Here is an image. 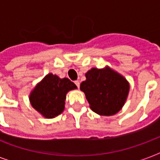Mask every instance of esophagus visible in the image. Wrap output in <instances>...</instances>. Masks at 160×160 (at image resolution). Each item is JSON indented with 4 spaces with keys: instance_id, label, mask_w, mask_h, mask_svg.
<instances>
[{
    "instance_id": "obj_1",
    "label": "esophagus",
    "mask_w": 160,
    "mask_h": 160,
    "mask_svg": "<svg viewBox=\"0 0 160 160\" xmlns=\"http://www.w3.org/2000/svg\"><path fill=\"white\" fill-rule=\"evenodd\" d=\"M75 84L76 85V86H77L78 88H80V81H79V80H75Z\"/></svg>"
}]
</instances>
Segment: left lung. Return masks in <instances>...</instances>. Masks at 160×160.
I'll return each instance as SVG.
<instances>
[{
	"instance_id": "obj_1",
	"label": "left lung",
	"mask_w": 160,
	"mask_h": 160,
	"mask_svg": "<svg viewBox=\"0 0 160 160\" xmlns=\"http://www.w3.org/2000/svg\"><path fill=\"white\" fill-rule=\"evenodd\" d=\"M86 80L80 84L90 108L100 115L109 116L120 110L126 102L129 83L109 66L91 68L85 73Z\"/></svg>"
}]
</instances>
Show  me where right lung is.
<instances>
[{"mask_svg":"<svg viewBox=\"0 0 160 160\" xmlns=\"http://www.w3.org/2000/svg\"><path fill=\"white\" fill-rule=\"evenodd\" d=\"M77 89L68 78L49 73L36 84L29 95L31 106L46 119L58 116L65 109L66 94Z\"/></svg>","mask_w":160,"mask_h":160,"instance_id":"1","label":"right lung"}]
</instances>
